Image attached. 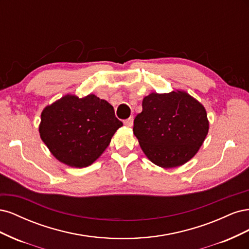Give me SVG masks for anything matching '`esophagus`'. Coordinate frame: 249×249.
<instances>
[{"label": "esophagus", "mask_w": 249, "mask_h": 249, "mask_svg": "<svg viewBox=\"0 0 249 249\" xmlns=\"http://www.w3.org/2000/svg\"><path fill=\"white\" fill-rule=\"evenodd\" d=\"M124 125H126V126H129V127L133 126V124H134V118H133V117H130V118H127V119H125V120H124Z\"/></svg>", "instance_id": "esophagus-1"}]
</instances>
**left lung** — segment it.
Segmentation results:
<instances>
[{"label":"left lung","instance_id":"obj_1","mask_svg":"<svg viewBox=\"0 0 249 249\" xmlns=\"http://www.w3.org/2000/svg\"><path fill=\"white\" fill-rule=\"evenodd\" d=\"M133 132L149 161L162 168L178 167L191 160L205 141L207 111L184 90L152 92L142 101Z\"/></svg>","mask_w":249,"mask_h":249}]
</instances>
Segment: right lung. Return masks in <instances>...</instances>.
Returning a JSON list of instances; mask_svg holds the SVG:
<instances>
[{
    "label": "right lung",
    "mask_w": 249,
    "mask_h": 249,
    "mask_svg": "<svg viewBox=\"0 0 249 249\" xmlns=\"http://www.w3.org/2000/svg\"><path fill=\"white\" fill-rule=\"evenodd\" d=\"M122 125L107 101L66 94L42 110L39 134L58 161L83 168L100 158Z\"/></svg>",
    "instance_id": "right-lung-1"
}]
</instances>
